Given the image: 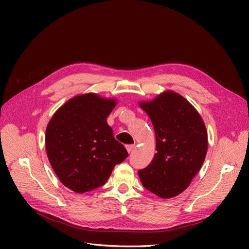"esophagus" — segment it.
<instances>
[{"instance_id": "obj_1", "label": "esophagus", "mask_w": 249, "mask_h": 249, "mask_svg": "<svg viewBox=\"0 0 249 249\" xmlns=\"http://www.w3.org/2000/svg\"><path fill=\"white\" fill-rule=\"evenodd\" d=\"M125 147H126L127 153H131V152H133V149L135 148V144H129V145H126Z\"/></svg>"}]
</instances>
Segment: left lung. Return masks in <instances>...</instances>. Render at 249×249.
<instances>
[{
    "label": "left lung",
    "mask_w": 249,
    "mask_h": 249,
    "mask_svg": "<svg viewBox=\"0 0 249 249\" xmlns=\"http://www.w3.org/2000/svg\"><path fill=\"white\" fill-rule=\"evenodd\" d=\"M139 106L156 134L153 161L138 175L143 187L161 198L186 190L200 170L208 150V133L199 113L185 97L167 90Z\"/></svg>",
    "instance_id": "1"
}]
</instances>
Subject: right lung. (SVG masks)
Returning <instances> with one entry per match:
<instances>
[{"instance_id":"add662e5","label":"right lung","mask_w":249,"mask_h":249,"mask_svg":"<svg viewBox=\"0 0 249 249\" xmlns=\"http://www.w3.org/2000/svg\"><path fill=\"white\" fill-rule=\"evenodd\" d=\"M114 99L96 93L72 97L53 115L46 131L49 161L61 183L77 193L104 185L116 164L127 155L114 136L107 117Z\"/></svg>"}]
</instances>
